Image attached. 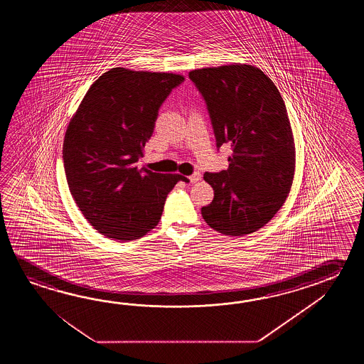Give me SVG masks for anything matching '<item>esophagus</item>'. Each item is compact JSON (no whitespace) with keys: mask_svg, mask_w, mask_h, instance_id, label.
Listing matches in <instances>:
<instances>
[{"mask_svg":"<svg viewBox=\"0 0 364 364\" xmlns=\"http://www.w3.org/2000/svg\"><path fill=\"white\" fill-rule=\"evenodd\" d=\"M190 179V182H193V183H196V182H199L201 179V174L198 171V173H193V176H190L188 177Z\"/></svg>","mask_w":364,"mask_h":364,"instance_id":"1","label":"esophagus"}]
</instances>
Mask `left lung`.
I'll list each match as a JSON object with an SVG mask.
<instances>
[{
    "label": "left lung",
    "mask_w": 364,
    "mask_h": 364,
    "mask_svg": "<svg viewBox=\"0 0 364 364\" xmlns=\"http://www.w3.org/2000/svg\"><path fill=\"white\" fill-rule=\"evenodd\" d=\"M208 107L217 147L229 144V168L205 173L215 198L201 208L216 232L243 237L284 205L295 173V144L285 102L271 77L247 63L191 70Z\"/></svg>",
    "instance_id": "obj_1"
}]
</instances>
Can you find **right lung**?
Here are the masks:
<instances>
[{
	"instance_id": "1",
	"label": "right lung",
	"mask_w": 364,
	"mask_h": 364,
	"mask_svg": "<svg viewBox=\"0 0 364 364\" xmlns=\"http://www.w3.org/2000/svg\"><path fill=\"white\" fill-rule=\"evenodd\" d=\"M185 80L173 73L113 68L79 104L63 139L70 193L87 221L119 242L157 226L168 193L181 174L139 169L164 100Z\"/></svg>"
}]
</instances>
